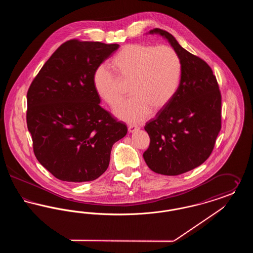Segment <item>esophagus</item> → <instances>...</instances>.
Masks as SVG:
<instances>
[{"instance_id": "34e87169", "label": "esophagus", "mask_w": 253, "mask_h": 253, "mask_svg": "<svg viewBox=\"0 0 253 253\" xmlns=\"http://www.w3.org/2000/svg\"><path fill=\"white\" fill-rule=\"evenodd\" d=\"M140 129V127L138 126V125H135V124H131V125H129V127H128V131L130 132H135V131H137V130H139Z\"/></svg>"}]
</instances>
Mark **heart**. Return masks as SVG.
Listing matches in <instances>:
<instances>
[{
	"mask_svg": "<svg viewBox=\"0 0 253 253\" xmlns=\"http://www.w3.org/2000/svg\"><path fill=\"white\" fill-rule=\"evenodd\" d=\"M96 68L93 86L97 96L110 107L121 103L123 94L118 80L130 84L131 98L116 110L123 121L140 122L154 112L165 108L175 96L182 75L177 53L169 46L130 43L121 47L109 62Z\"/></svg>",
	"mask_w": 253,
	"mask_h": 253,
	"instance_id": "heart-1",
	"label": "heart"
}]
</instances>
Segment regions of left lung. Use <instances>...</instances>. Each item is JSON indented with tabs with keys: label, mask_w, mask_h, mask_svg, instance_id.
I'll list each match as a JSON object with an SVG mask.
<instances>
[{
	"label": "left lung",
	"mask_w": 253,
	"mask_h": 253,
	"mask_svg": "<svg viewBox=\"0 0 253 253\" xmlns=\"http://www.w3.org/2000/svg\"><path fill=\"white\" fill-rule=\"evenodd\" d=\"M179 56V88L165 108L148 121L144 129L150 145L143 154L157 173L178 175L200 166L211 156L221 130L222 97L216 78L205 60L194 56L167 31L155 28Z\"/></svg>",
	"instance_id": "obj_1"
}]
</instances>
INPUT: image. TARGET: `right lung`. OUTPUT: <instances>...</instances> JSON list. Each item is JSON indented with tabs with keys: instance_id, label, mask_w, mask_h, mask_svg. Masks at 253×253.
I'll list each match as a JSON object with an SVG mask.
<instances>
[{
	"instance_id": "add662e5",
	"label": "right lung",
	"mask_w": 253,
	"mask_h": 253,
	"mask_svg": "<svg viewBox=\"0 0 253 253\" xmlns=\"http://www.w3.org/2000/svg\"><path fill=\"white\" fill-rule=\"evenodd\" d=\"M119 44L70 40L42 67L27 91L26 123L38 161L56 178L95 180L108 168L127 126L99 106L93 75Z\"/></svg>"
}]
</instances>
